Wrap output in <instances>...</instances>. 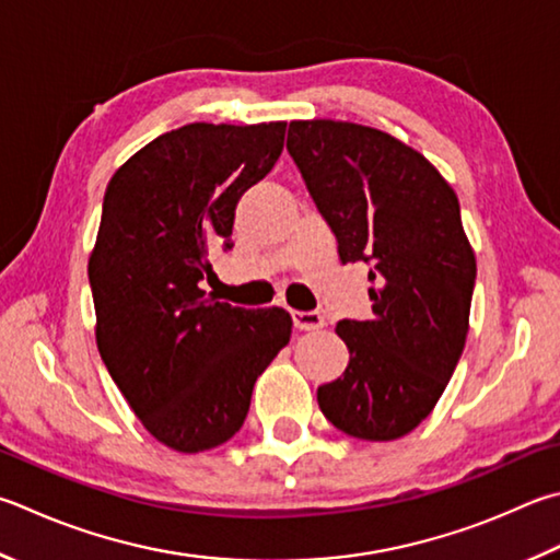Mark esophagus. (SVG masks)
I'll return each instance as SVG.
<instances>
[{
    "label": "esophagus",
    "mask_w": 560,
    "mask_h": 560,
    "mask_svg": "<svg viewBox=\"0 0 560 560\" xmlns=\"http://www.w3.org/2000/svg\"><path fill=\"white\" fill-rule=\"evenodd\" d=\"M293 325L299 330H318L325 325V318L318 311H293Z\"/></svg>",
    "instance_id": "1"
}]
</instances>
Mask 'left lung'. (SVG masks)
Here are the masks:
<instances>
[{
  "mask_svg": "<svg viewBox=\"0 0 560 560\" xmlns=\"http://www.w3.org/2000/svg\"><path fill=\"white\" fill-rule=\"evenodd\" d=\"M287 149L340 261L372 264V318L335 325L350 362L318 406L354 439L396 441L439 404L470 330L477 261L457 196L419 151L354 121L293 119Z\"/></svg>",
  "mask_w": 560,
  "mask_h": 560,
  "instance_id": "left-lung-1",
  "label": "left lung"
}]
</instances>
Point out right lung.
<instances>
[{
    "label": "right lung",
    "mask_w": 560,
    "mask_h": 560,
    "mask_svg": "<svg viewBox=\"0 0 560 560\" xmlns=\"http://www.w3.org/2000/svg\"><path fill=\"white\" fill-rule=\"evenodd\" d=\"M283 135L287 121H192L107 183L88 261L97 350L141 425L178 453L230 441L291 340L283 308H237L200 289L208 249L230 247L237 200L277 164Z\"/></svg>",
    "instance_id": "obj_1"
}]
</instances>
